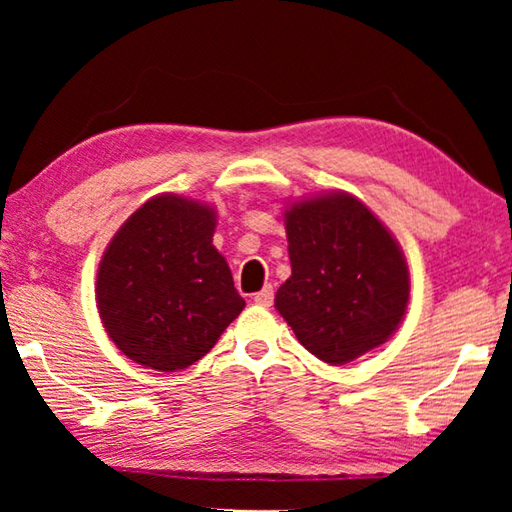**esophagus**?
Returning a JSON list of instances; mask_svg holds the SVG:
<instances>
[{"mask_svg":"<svg viewBox=\"0 0 512 512\" xmlns=\"http://www.w3.org/2000/svg\"><path fill=\"white\" fill-rule=\"evenodd\" d=\"M273 296H275L273 287H271V284H266L262 291L255 293V302H257L259 307H271L273 305Z\"/></svg>","mask_w":512,"mask_h":512,"instance_id":"obj_1","label":"esophagus"}]
</instances>
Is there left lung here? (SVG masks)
<instances>
[{"instance_id":"left-lung-1","label":"left lung","mask_w":512,"mask_h":512,"mask_svg":"<svg viewBox=\"0 0 512 512\" xmlns=\"http://www.w3.org/2000/svg\"><path fill=\"white\" fill-rule=\"evenodd\" d=\"M291 277L275 309L320 361L343 366L386 343L409 305V268L391 232L345 192L284 212Z\"/></svg>"}]
</instances>
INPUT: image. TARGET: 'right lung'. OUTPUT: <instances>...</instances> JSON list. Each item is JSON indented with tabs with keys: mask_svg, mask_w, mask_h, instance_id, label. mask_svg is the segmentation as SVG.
I'll use <instances>...</instances> for the list:
<instances>
[{
	"mask_svg": "<svg viewBox=\"0 0 512 512\" xmlns=\"http://www.w3.org/2000/svg\"><path fill=\"white\" fill-rule=\"evenodd\" d=\"M214 228V207L162 194L112 237L97 273V307L128 359L183 370L205 357L246 307L212 246Z\"/></svg>",
	"mask_w": 512,
	"mask_h": 512,
	"instance_id": "1",
	"label": "right lung"
}]
</instances>
